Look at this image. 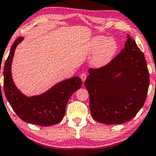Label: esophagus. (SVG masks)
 I'll list each match as a JSON object with an SVG mask.
<instances>
[{
	"label": "esophagus",
	"instance_id": "esophagus-1",
	"mask_svg": "<svg viewBox=\"0 0 156 156\" xmlns=\"http://www.w3.org/2000/svg\"><path fill=\"white\" fill-rule=\"evenodd\" d=\"M87 74H86V73H82V74L80 75V78H81L82 81H83V82L85 81V80L87 79Z\"/></svg>",
	"mask_w": 156,
	"mask_h": 156
}]
</instances>
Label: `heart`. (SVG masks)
I'll list each match as a JSON object with an SVG mask.
<instances>
[{
    "label": "heart",
    "instance_id": "1",
    "mask_svg": "<svg viewBox=\"0 0 156 156\" xmlns=\"http://www.w3.org/2000/svg\"><path fill=\"white\" fill-rule=\"evenodd\" d=\"M118 50V43L114 37L96 36L89 40L87 52L92 53L90 64L94 68L106 66L113 60Z\"/></svg>",
    "mask_w": 156,
    "mask_h": 156
}]
</instances>
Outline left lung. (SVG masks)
Listing matches in <instances>:
<instances>
[{
	"label": "left lung",
	"mask_w": 156,
	"mask_h": 156,
	"mask_svg": "<svg viewBox=\"0 0 156 156\" xmlns=\"http://www.w3.org/2000/svg\"><path fill=\"white\" fill-rule=\"evenodd\" d=\"M84 82L91 114L97 122L119 125L130 120L144 105L150 75L144 53L127 35L125 48L108 64L89 69Z\"/></svg>",
	"instance_id": "left-lung-1"
}]
</instances>
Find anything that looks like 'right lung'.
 Segmentation results:
<instances>
[{"instance_id": "right-lung-1", "label": "right lung", "mask_w": 156, "mask_h": 156, "mask_svg": "<svg viewBox=\"0 0 156 156\" xmlns=\"http://www.w3.org/2000/svg\"><path fill=\"white\" fill-rule=\"evenodd\" d=\"M19 37L11 48L3 69V87L6 98L17 116L23 121L40 126H51L60 122L65 114L69 98L81 87V79L76 76L62 80L43 94L27 97L14 83L12 63L16 48L23 40Z\"/></svg>"}]
</instances>
